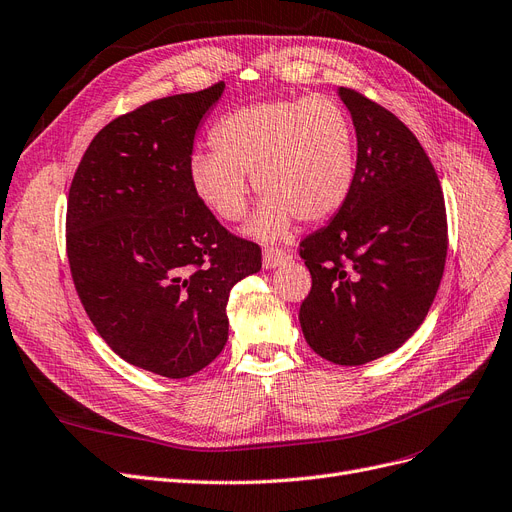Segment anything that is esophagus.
<instances>
[{
	"mask_svg": "<svg viewBox=\"0 0 512 512\" xmlns=\"http://www.w3.org/2000/svg\"><path fill=\"white\" fill-rule=\"evenodd\" d=\"M291 257L285 253V251H278V249H268L263 251V268L266 270H274L278 266H282V263H287Z\"/></svg>",
	"mask_w": 512,
	"mask_h": 512,
	"instance_id": "esophagus-1",
	"label": "esophagus"
}]
</instances>
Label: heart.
<instances>
[{"mask_svg": "<svg viewBox=\"0 0 512 512\" xmlns=\"http://www.w3.org/2000/svg\"><path fill=\"white\" fill-rule=\"evenodd\" d=\"M215 151H196L189 179L204 206L240 221L253 177L263 200L246 234L287 238L295 219L323 221L348 200L356 175V139L348 111L329 97L263 101L240 107L215 126Z\"/></svg>", "mask_w": 512, "mask_h": 512, "instance_id": "heart-1", "label": "heart"}]
</instances>
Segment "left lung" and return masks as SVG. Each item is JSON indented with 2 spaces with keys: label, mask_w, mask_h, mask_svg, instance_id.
<instances>
[{
  "label": "left lung",
  "mask_w": 512,
  "mask_h": 512,
  "mask_svg": "<svg viewBox=\"0 0 512 512\" xmlns=\"http://www.w3.org/2000/svg\"><path fill=\"white\" fill-rule=\"evenodd\" d=\"M356 130V175L344 206L299 244L312 291L299 310L308 346L356 367L418 331L447 257L445 200L413 132L382 105L337 88Z\"/></svg>",
  "instance_id": "left-lung-1"
}]
</instances>
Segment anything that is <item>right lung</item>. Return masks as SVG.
Returning a JSON list of instances; mask_svg holds the SVG:
<instances>
[{
    "label": "right lung",
    "instance_id": "1",
    "mask_svg": "<svg viewBox=\"0 0 512 512\" xmlns=\"http://www.w3.org/2000/svg\"><path fill=\"white\" fill-rule=\"evenodd\" d=\"M225 84L151 101L88 145L67 202L82 306L126 363L181 380L221 354L225 306L261 251L232 236L189 179L194 137Z\"/></svg>",
    "mask_w": 512,
    "mask_h": 512
}]
</instances>
